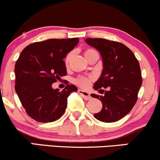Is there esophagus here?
Instances as JSON below:
<instances>
[{
    "label": "esophagus",
    "mask_w": 160,
    "mask_h": 160,
    "mask_svg": "<svg viewBox=\"0 0 160 160\" xmlns=\"http://www.w3.org/2000/svg\"><path fill=\"white\" fill-rule=\"evenodd\" d=\"M78 93L81 95V96L82 97V98H84V99H85V100H90V99H91V95H90V93L87 92V91H82V90L78 89Z\"/></svg>",
    "instance_id": "obj_1"
}]
</instances>
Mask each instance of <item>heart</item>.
<instances>
[{"label":"heart","instance_id":"b5f03b06","mask_svg":"<svg viewBox=\"0 0 160 160\" xmlns=\"http://www.w3.org/2000/svg\"><path fill=\"white\" fill-rule=\"evenodd\" d=\"M97 53L96 51H94V49H91V48H88L85 51V56L86 58L89 57L91 55L94 54V53ZM72 53H69V54L67 55L65 59V62L66 65H68L72 58ZM93 79V78L91 76H78L77 78H75L74 79V83L75 85L80 86V87L83 88H86L90 85L91 84V80Z\"/></svg>","mask_w":160,"mask_h":160}]
</instances>
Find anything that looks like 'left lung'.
Returning <instances> with one entry per match:
<instances>
[{
	"label": "left lung",
	"instance_id": "8db88e82",
	"mask_svg": "<svg viewBox=\"0 0 160 160\" xmlns=\"http://www.w3.org/2000/svg\"><path fill=\"white\" fill-rule=\"evenodd\" d=\"M85 41L96 48L103 59V72L94 88L103 91L104 95L91 94L100 100L103 107L94 116L103 122H114L126 116L137 102L142 85L139 62L133 52L122 43L89 38ZM103 88L108 91L104 92Z\"/></svg>",
	"mask_w": 160,
	"mask_h": 160
}]
</instances>
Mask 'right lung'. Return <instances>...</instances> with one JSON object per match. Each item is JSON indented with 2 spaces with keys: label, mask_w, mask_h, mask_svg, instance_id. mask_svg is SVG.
<instances>
[{
  "label": "right lung",
  "mask_w": 160,
  "mask_h": 160,
  "mask_svg": "<svg viewBox=\"0 0 160 160\" xmlns=\"http://www.w3.org/2000/svg\"><path fill=\"white\" fill-rule=\"evenodd\" d=\"M78 38L48 39L23 49L15 64V90L26 113L39 122L59 119L67 107V98L78 89L68 85L60 91L52 84L66 75L63 59L78 44Z\"/></svg>",
  "instance_id": "1"
}]
</instances>
